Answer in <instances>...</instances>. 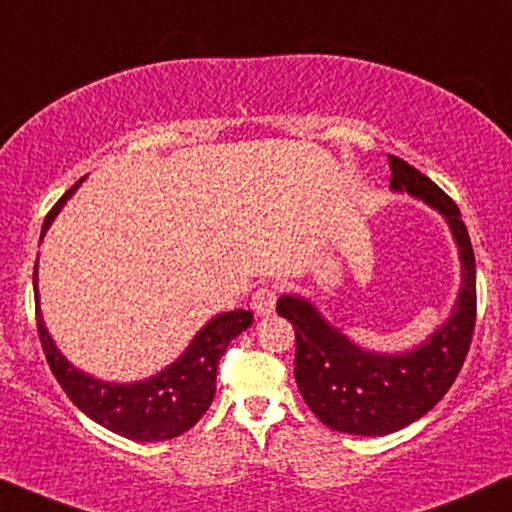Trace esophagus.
Instances as JSON below:
<instances>
[{"label":"esophagus","mask_w":512,"mask_h":512,"mask_svg":"<svg viewBox=\"0 0 512 512\" xmlns=\"http://www.w3.org/2000/svg\"><path fill=\"white\" fill-rule=\"evenodd\" d=\"M251 304H254L256 313H261V315L273 313L275 304H277V287L275 285H261L254 292V299H251Z\"/></svg>","instance_id":"34e87169"}]
</instances>
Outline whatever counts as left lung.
<instances>
[{
  "mask_svg": "<svg viewBox=\"0 0 512 512\" xmlns=\"http://www.w3.org/2000/svg\"><path fill=\"white\" fill-rule=\"evenodd\" d=\"M389 168L391 187L441 211L458 242L463 287L446 325L420 349L380 356L353 346L299 296L277 301V313L294 325V377L306 406L330 430L363 437L401 430L444 399L468 356L477 318L475 251L456 201L399 156L389 154Z\"/></svg>",
  "mask_w": 512,
  "mask_h": 512,
  "instance_id": "left-lung-1",
  "label": "left lung"
}]
</instances>
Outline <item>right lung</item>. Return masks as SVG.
Segmentation results:
<instances>
[{
  "mask_svg": "<svg viewBox=\"0 0 512 512\" xmlns=\"http://www.w3.org/2000/svg\"><path fill=\"white\" fill-rule=\"evenodd\" d=\"M78 185L80 182H75L52 206V211L44 218L42 235ZM33 282L37 289V268ZM35 315L42 351L68 399L87 418L132 441H166L180 437L189 427L197 425L216 394L220 356L227 351V344L254 320V315L244 308L218 315L194 337V342L187 346L178 361L161 375L137 384H113L99 382L85 372L75 370L49 337L47 327L42 323L40 304L35 306Z\"/></svg>",
  "mask_w": 512,
  "mask_h": 512,
  "instance_id": "add662e5",
  "label": "right lung"
}]
</instances>
